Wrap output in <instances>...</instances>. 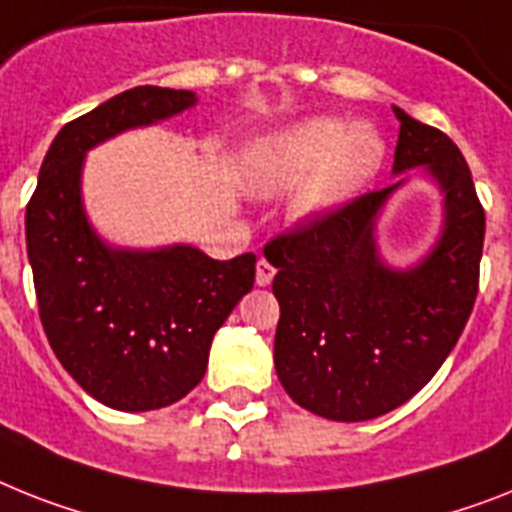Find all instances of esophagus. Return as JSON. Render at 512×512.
Instances as JSON below:
<instances>
[{"label":"esophagus","mask_w":512,"mask_h":512,"mask_svg":"<svg viewBox=\"0 0 512 512\" xmlns=\"http://www.w3.org/2000/svg\"><path fill=\"white\" fill-rule=\"evenodd\" d=\"M272 280H274V266L266 259H259V264H256V285L266 287V285H272Z\"/></svg>","instance_id":"34e87169"}]
</instances>
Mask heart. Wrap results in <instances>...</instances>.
I'll return each mask as SVG.
<instances>
[{
	"label": "heart",
	"mask_w": 512,
	"mask_h": 512,
	"mask_svg": "<svg viewBox=\"0 0 512 512\" xmlns=\"http://www.w3.org/2000/svg\"><path fill=\"white\" fill-rule=\"evenodd\" d=\"M387 143L371 122L311 117L261 138L246 154L243 177L259 196L303 183L295 196L301 217L337 209L382 170Z\"/></svg>",
	"instance_id": "obj_1"
}]
</instances>
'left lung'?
<instances>
[{
	"mask_svg": "<svg viewBox=\"0 0 512 512\" xmlns=\"http://www.w3.org/2000/svg\"><path fill=\"white\" fill-rule=\"evenodd\" d=\"M392 109V175L424 167L442 193L432 251L408 269L379 256V214L405 177L264 248L277 269V377L295 403L329 421H369L411 400L450 356L479 293L484 209L466 159L442 130Z\"/></svg>",
	"mask_w": 512,
	"mask_h": 512,
	"instance_id": "obj_1",
	"label": "left lung"
}]
</instances>
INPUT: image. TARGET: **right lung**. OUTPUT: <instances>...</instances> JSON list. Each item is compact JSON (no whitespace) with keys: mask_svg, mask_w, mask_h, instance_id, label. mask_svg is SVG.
<instances>
[{"mask_svg":"<svg viewBox=\"0 0 512 512\" xmlns=\"http://www.w3.org/2000/svg\"><path fill=\"white\" fill-rule=\"evenodd\" d=\"M193 91L138 86L67 122L44 156L25 209L38 316L54 356L114 411H156L204 379L209 348L253 287L256 256L217 261L193 246L114 248L91 227L86 154L196 104Z\"/></svg>","mask_w":512,"mask_h":512,"instance_id":"1","label":"right lung"}]
</instances>
